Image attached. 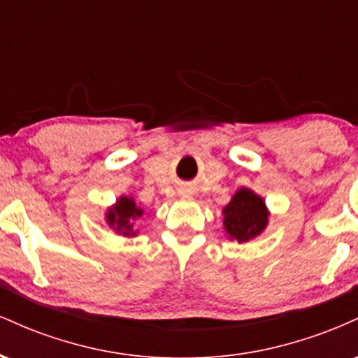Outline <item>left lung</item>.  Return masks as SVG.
I'll return each mask as SVG.
<instances>
[{
  "mask_svg": "<svg viewBox=\"0 0 358 358\" xmlns=\"http://www.w3.org/2000/svg\"><path fill=\"white\" fill-rule=\"evenodd\" d=\"M268 219L269 212L262 196L245 187L237 190L224 208V229L227 236L237 242H248L262 234Z\"/></svg>",
  "mask_w": 358,
  "mask_h": 358,
  "instance_id": "8db88e82",
  "label": "left lung"
}]
</instances>
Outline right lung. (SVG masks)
Returning <instances> with one entry per match:
<instances>
[{"label": "right lung", "mask_w": 358, "mask_h": 358, "mask_svg": "<svg viewBox=\"0 0 358 358\" xmlns=\"http://www.w3.org/2000/svg\"><path fill=\"white\" fill-rule=\"evenodd\" d=\"M143 215V208H139L136 202L131 196H119V200L113 207L108 208L106 213V222L110 229H114L117 234L124 237L136 236L134 231V220Z\"/></svg>", "instance_id": "add662e5"}]
</instances>
